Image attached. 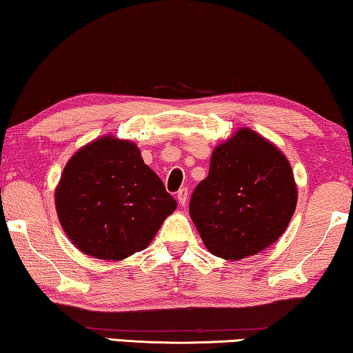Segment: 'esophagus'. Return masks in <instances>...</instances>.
<instances>
[{"mask_svg": "<svg viewBox=\"0 0 353 353\" xmlns=\"http://www.w3.org/2000/svg\"><path fill=\"white\" fill-rule=\"evenodd\" d=\"M177 201H179V204H181V206L183 208L187 204V199H188V188L187 187H183V188H181V190L177 192Z\"/></svg>", "mask_w": 353, "mask_h": 353, "instance_id": "1", "label": "esophagus"}]
</instances>
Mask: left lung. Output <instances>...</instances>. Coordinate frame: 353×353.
Here are the masks:
<instances>
[{
  "label": "left lung",
  "mask_w": 353,
  "mask_h": 353,
  "mask_svg": "<svg viewBox=\"0 0 353 353\" xmlns=\"http://www.w3.org/2000/svg\"><path fill=\"white\" fill-rule=\"evenodd\" d=\"M296 201L285 155L259 133L241 128L214 149L209 174L190 198V217L210 254L243 260L281 238Z\"/></svg>",
  "instance_id": "obj_1"
}]
</instances>
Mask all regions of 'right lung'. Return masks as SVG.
<instances>
[{
    "label": "right lung",
    "mask_w": 353,
    "mask_h": 353,
    "mask_svg": "<svg viewBox=\"0 0 353 353\" xmlns=\"http://www.w3.org/2000/svg\"><path fill=\"white\" fill-rule=\"evenodd\" d=\"M176 206L136 144L114 136L79 149L55 190L66 236L101 260L119 261L144 250Z\"/></svg>",
    "instance_id": "1"
}]
</instances>
